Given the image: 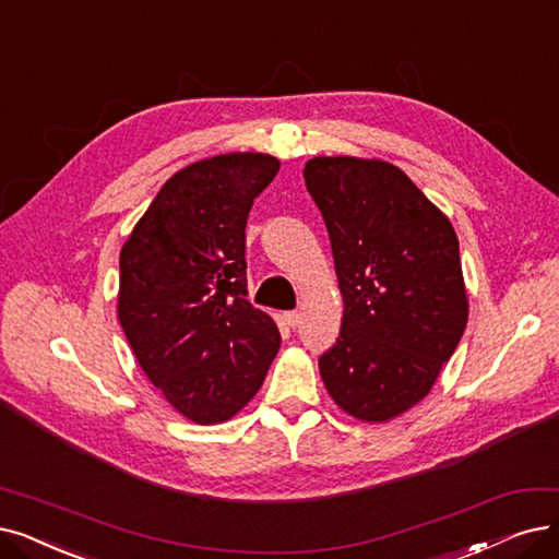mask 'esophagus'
<instances>
[{
  "label": "esophagus",
  "mask_w": 559,
  "mask_h": 559,
  "mask_svg": "<svg viewBox=\"0 0 559 559\" xmlns=\"http://www.w3.org/2000/svg\"><path fill=\"white\" fill-rule=\"evenodd\" d=\"M284 321H286L288 325H292V328H296V325L300 323V311H298V309H294V311H286V314H284Z\"/></svg>",
  "instance_id": "obj_1"
}]
</instances>
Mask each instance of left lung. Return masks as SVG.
Masks as SVG:
<instances>
[{
  "instance_id": "obj_1",
  "label": "left lung",
  "mask_w": 559,
  "mask_h": 559,
  "mask_svg": "<svg viewBox=\"0 0 559 559\" xmlns=\"http://www.w3.org/2000/svg\"><path fill=\"white\" fill-rule=\"evenodd\" d=\"M307 192L319 206L344 300L321 378L348 415L385 421L427 396L467 323L459 238L399 167L314 158Z\"/></svg>"
}]
</instances>
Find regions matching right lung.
<instances>
[{
	"label": "right lung",
	"mask_w": 559,
	"mask_h": 559,
	"mask_svg": "<svg viewBox=\"0 0 559 559\" xmlns=\"http://www.w3.org/2000/svg\"><path fill=\"white\" fill-rule=\"evenodd\" d=\"M280 160L229 153L194 163L155 194L126 240L119 321L148 381L197 424L234 417L280 350L248 300L245 227Z\"/></svg>",
	"instance_id": "1"
}]
</instances>
